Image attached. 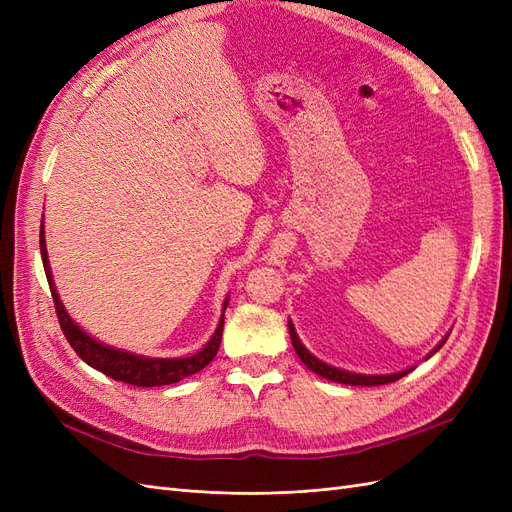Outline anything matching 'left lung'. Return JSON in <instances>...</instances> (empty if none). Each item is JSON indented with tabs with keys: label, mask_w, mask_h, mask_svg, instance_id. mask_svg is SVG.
I'll use <instances>...</instances> for the list:
<instances>
[{
	"label": "left lung",
	"mask_w": 512,
	"mask_h": 512,
	"mask_svg": "<svg viewBox=\"0 0 512 512\" xmlns=\"http://www.w3.org/2000/svg\"><path fill=\"white\" fill-rule=\"evenodd\" d=\"M288 331H290V339H292V348H294V352H297L299 359L303 361V365H305L307 369H312L314 374H318V376H322V378H327V380H331V382L352 384V386H378V384H389V382H395V380H399V378H404V376H408L410 371L416 367V365H414V367H408V369H404V371H395V374H380V376H371V374H354V371L339 369V367L327 365L324 361L316 359V356L303 346V342L299 339L297 331H294V324H292L290 320H288ZM446 339H448V335L442 339V342H440L436 348H433V350L425 356V359H429V356L436 354V352L444 346Z\"/></svg>",
	"instance_id": "8db88e82"
}]
</instances>
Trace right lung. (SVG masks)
I'll use <instances>...</instances> for the list:
<instances>
[{"label": "right lung", "mask_w": 512, "mask_h": 512, "mask_svg": "<svg viewBox=\"0 0 512 512\" xmlns=\"http://www.w3.org/2000/svg\"><path fill=\"white\" fill-rule=\"evenodd\" d=\"M40 254H42V265L46 280H49L51 294H53V303H55V312L61 324V331H64L68 344L74 348V352L81 356V359L108 378L134 384V386H164V384H175L183 378H188L192 374H198L200 369H205L213 356L218 354V348L222 344V329H224V309L228 305V297L224 299L222 305V316L218 322V329L211 335L209 342L200 348L198 352L190 356H177V359H153V356H143V354H134L121 348L106 346L98 339L85 333L79 324H76L70 314L66 312L64 303L59 299L57 286L53 282V273L49 265V254H46V239H44V215H42V224H40Z\"/></svg>", "instance_id": "right-lung-1"}]
</instances>
